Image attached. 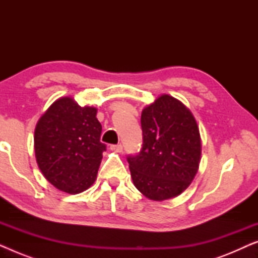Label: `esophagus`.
I'll return each mask as SVG.
<instances>
[{
    "mask_svg": "<svg viewBox=\"0 0 258 258\" xmlns=\"http://www.w3.org/2000/svg\"><path fill=\"white\" fill-rule=\"evenodd\" d=\"M110 149L112 151H116V153H121L123 150V146L122 144H112V146H110Z\"/></svg>",
    "mask_w": 258,
    "mask_h": 258,
    "instance_id": "34e87169",
    "label": "esophagus"
}]
</instances>
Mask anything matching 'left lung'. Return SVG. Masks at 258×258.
I'll return each mask as SVG.
<instances>
[{"mask_svg":"<svg viewBox=\"0 0 258 258\" xmlns=\"http://www.w3.org/2000/svg\"><path fill=\"white\" fill-rule=\"evenodd\" d=\"M143 144L129 155L134 184L144 196L164 201L178 196L195 177L201 158L197 123L182 102L162 95L143 109Z\"/></svg>","mask_w":258,"mask_h":258,"instance_id":"obj_1","label":"left lung"}]
</instances>
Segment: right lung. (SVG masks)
Masks as SVG:
<instances>
[{"label":"right lung","mask_w":258,"mask_h":258,"mask_svg":"<svg viewBox=\"0 0 258 258\" xmlns=\"http://www.w3.org/2000/svg\"><path fill=\"white\" fill-rule=\"evenodd\" d=\"M93 107H80L73 98L55 101L38 119L35 155L44 177L68 194L87 190L96 179L102 153V125Z\"/></svg>","instance_id":"add662e5"}]
</instances>
